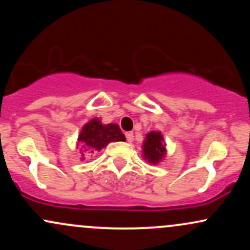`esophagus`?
<instances>
[{
  "instance_id": "1",
  "label": "esophagus",
  "mask_w": 250,
  "mask_h": 250,
  "mask_svg": "<svg viewBox=\"0 0 250 250\" xmlns=\"http://www.w3.org/2000/svg\"><path fill=\"white\" fill-rule=\"evenodd\" d=\"M125 137H127L128 142H133L134 141V134L133 133H127V134H125Z\"/></svg>"
}]
</instances>
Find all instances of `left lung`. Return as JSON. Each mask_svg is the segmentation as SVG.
Returning <instances> with one entry per match:
<instances>
[{
	"instance_id": "obj_1",
	"label": "left lung",
	"mask_w": 250,
	"mask_h": 250,
	"mask_svg": "<svg viewBox=\"0 0 250 250\" xmlns=\"http://www.w3.org/2000/svg\"><path fill=\"white\" fill-rule=\"evenodd\" d=\"M143 159L150 165H157L165 159L167 154L166 142L161 131H150L146 135V139L142 145Z\"/></svg>"
}]
</instances>
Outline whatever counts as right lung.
Here are the masks:
<instances>
[{
    "mask_svg": "<svg viewBox=\"0 0 250 250\" xmlns=\"http://www.w3.org/2000/svg\"><path fill=\"white\" fill-rule=\"evenodd\" d=\"M77 141L81 143L80 151L82 156H84L102 150L110 142H125V136L122 134L119 125L116 123L103 125L101 120L95 117L83 125ZM82 160H84V157H82Z\"/></svg>",
    "mask_w": 250,
    "mask_h": 250,
    "instance_id": "1",
    "label": "right lung"
}]
</instances>
